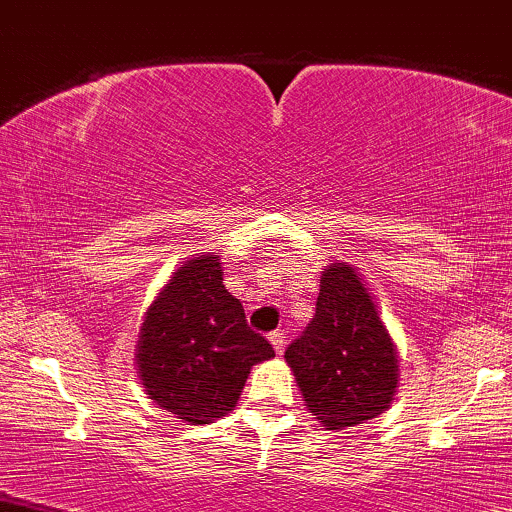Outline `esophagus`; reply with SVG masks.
<instances>
[{
    "mask_svg": "<svg viewBox=\"0 0 512 512\" xmlns=\"http://www.w3.org/2000/svg\"><path fill=\"white\" fill-rule=\"evenodd\" d=\"M269 342H271V345H274L276 354H283V349H286V335H283L281 331L269 333Z\"/></svg>",
    "mask_w": 512,
    "mask_h": 512,
    "instance_id": "obj_1",
    "label": "esophagus"
}]
</instances>
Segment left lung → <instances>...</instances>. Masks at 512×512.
Wrapping results in <instances>:
<instances>
[{
  "label": "left lung",
  "mask_w": 512,
  "mask_h": 512,
  "mask_svg": "<svg viewBox=\"0 0 512 512\" xmlns=\"http://www.w3.org/2000/svg\"><path fill=\"white\" fill-rule=\"evenodd\" d=\"M307 411L323 430H345L390 409L399 352L354 264L321 271L316 314L286 349Z\"/></svg>",
  "instance_id": "left-lung-1"
}]
</instances>
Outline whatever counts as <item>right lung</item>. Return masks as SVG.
I'll return each instance as SVG.
<instances>
[{
  "instance_id": "add662e5",
  "label": "right lung",
  "mask_w": 512,
  "mask_h": 512,
  "mask_svg": "<svg viewBox=\"0 0 512 512\" xmlns=\"http://www.w3.org/2000/svg\"><path fill=\"white\" fill-rule=\"evenodd\" d=\"M274 347L250 331L243 304L224 288L219 252L191 257L146 309L137 373L148 399L186 425H208L236 409L250 368Z\"/></svg>"
}]
</instances>
